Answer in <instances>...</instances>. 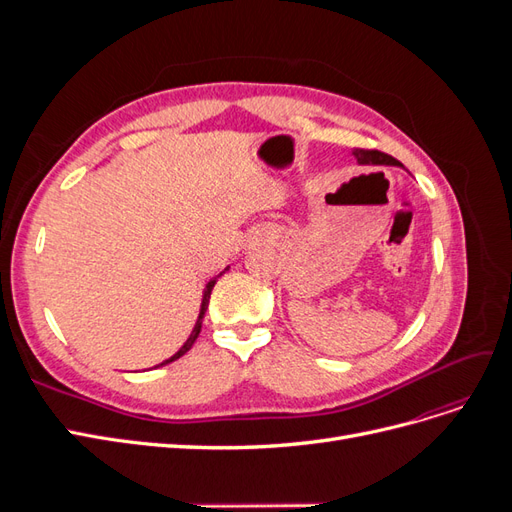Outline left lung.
<instances>
[{
    "label": "left lung",
    "instance_id": "obj_1",
    "mask_svg": "<svg viewBox=\"0 0 512 512\" xmlns=\"http://www.w3.org/2000/svg\"><path fill=\"white\" fill-rule=\"evenodd\" d=\"M356 160H359V164H367V162H378V164H397L395 158L386 156V153L378 151V149H356L354 151Z\"/></svg>",
    "mask_w": 512,
    "mask_h": 512
}]
</instances>
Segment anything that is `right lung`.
Wrapping results in <instances>:
<instances>
[{"mask_svg": "<svg viewBox=\"0 0 512 512\" xmlns=\"http://www.w3.org/2000/svg\"><path fill=\"white\" fill-rule=\"evenodd\" d=\"M222 275V273H220ZM218 275V277H220ZM218 277H215V280H218ZM215 280H211L209 284H207V288H205V294H203V305H200V314H198V320H196V327H194V331H192V335L188 337V342H185L173 356H170V359H166L164 363H160V365H166V363H173V361H177L179 356H183L185 352H188L192 346H194V342H196V337H198V333H200V327H203V318H205V312H207V305H209V297H211V290H213V286H215ZM158 365V367H160Z\"/></svg>", "mask_w": 512, "mask_h": 512, "instance_id": "obj_1", "label": "right lung"}]
</instances>
